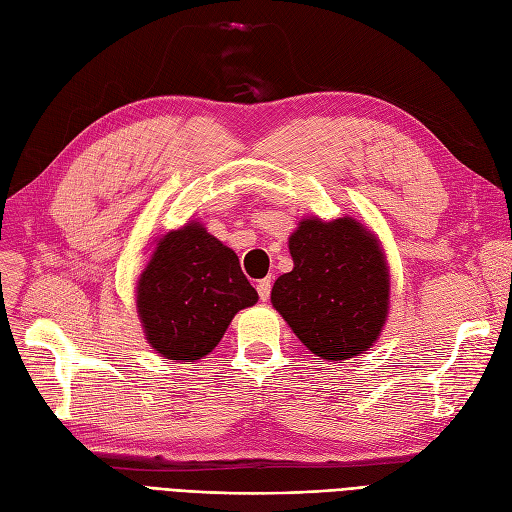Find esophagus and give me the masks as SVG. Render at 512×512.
I'll list each match as a JSON object with an SVG mask.
<instances>
[{
	"label": "esophagus",
	"mask_w": 512,
	"mask_h": 512,
	"mask_svg": "<svg viewBox=\"0 0 512 512\" xmlns=\"http://www.w3.org/2000/svg\"><path fill=\"white\" fill-rule=\"evenodd\" d=\"M256 290H258L260 301H267L271 297V277H265V280H260L256 284Z\"/></svg>",
	"instance_id": "obj_1"
}]
</instances>
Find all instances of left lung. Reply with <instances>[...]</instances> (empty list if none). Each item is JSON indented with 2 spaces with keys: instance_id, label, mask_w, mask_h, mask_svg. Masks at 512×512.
<instances>
[{
  "instance_id": "8db88e82",
  "label": "left lung",
  "mask_w": 512,
  "mask_h": 512,
  "mask_svg": "<svg viewBox=\"0 0 512 512\" xmlns=\"http://www.w3.org/2000/svg\"><path fill=\"white\" fill-rule=\"evenodd\" d=\"M294 267L271 303L303 346L346 361L376 344L389 314V267L378 239L352 218L301 220L288 239Z\"/></svg>"
}]
</instances>
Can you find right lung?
I'll return each instance as SVG.
<instances>
[{
	"instance_id": "obj_1",
	"label": "right lung",
	"mask_w": 512,
	"mask_h": 512,
	"mask_svg": "<svg viewBox=\"0 0 512 512\" xmlns=\"http://www.w3.org/2000/svg\"><path fill=\"white\" fill-rule=\"evenodd\" d=\"M256 301L237 254L198 222L166 232L136 286L147 342L177 363L203 359L239 309Z\"/></svg>"
}]
</instances>
